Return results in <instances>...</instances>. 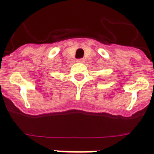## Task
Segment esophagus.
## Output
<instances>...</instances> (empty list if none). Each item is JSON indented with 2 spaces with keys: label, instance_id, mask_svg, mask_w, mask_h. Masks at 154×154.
<instances>
[{
  "label": "esophagus",
  "instance_id": "esophagus-1",
  "mask_svg": "<svg viewBox=\"0 0 154 154\" xmlns=\"http://www.w3.org/2000/svg\"><path fill=\"white\" fill-rule=\"evenodd\" d=\"M77 62H79V63H84V62H85V59H82V58L78 59V60H77Z\"/></svg>",
  "mask_w": 154,
  "mask_h": 154
}]
</instances>
